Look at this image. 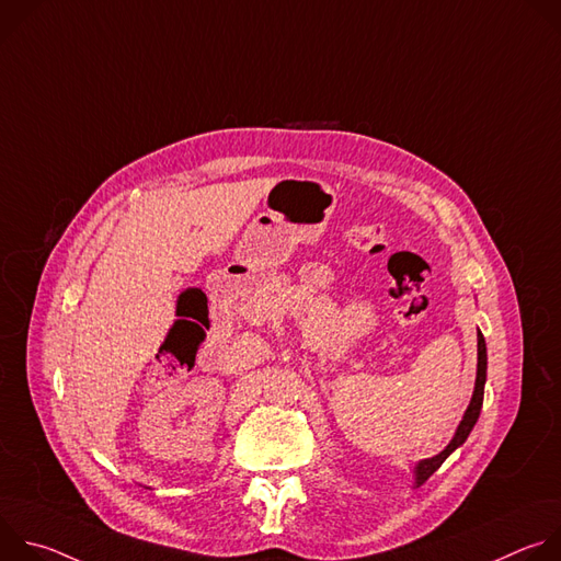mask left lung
I'll return each instance as SVG.
<instances>
[{
  "instance_id": "obj_1",
  "label": "left lung",
  "mask_w": 561,
  "mask_h": 561,
  "mask_svg": "<svg viewBox=\"0 0 561 561\" xmlns=\"http://www.w3.org/2000/svg\"><path fill=\"white\" fill-rule=\"evenodd\" d=\"M486 368H489V355H486V340L482 335V331L477 329V377H474V388H472V397H470V404L453 435V439L448 442V446L437 453L435 457H428V459H420L413 468V489H420L426 479L446 461V457L450 453H455L470 435V431L474 428L477 420H479V411H482V404H484V383H486Z\"/></svg>"
}]
</instances>
